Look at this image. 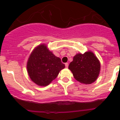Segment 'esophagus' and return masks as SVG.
Returning a JSON list of instances; mask_svg holds the SVG:
<instances>
[{
  "label": "esophagus",
  "mask_w": 120,
  "mask_h": 120,
  "mask_svg": "<svg viewBox=\"0 0 120 120\" xmlns=\"http://www.w3.org/2000/svg\"><path fill=\"white\" fill-rule=\"evenodd\" d=\"M65 67L68 68V63H65Z\"/></svg>",
  "instance_id": "1"
}]
</instances>
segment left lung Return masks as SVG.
<instances>
[{
	"mask_svg": "<svg viewBox=\"0 0 120 120\" xmlns=\"http://www.w3.org/2000/svg\"><path fill=\"white\" fill-rule=\"evenodd\" d=\"M68 68L76 80L84 84H91L97 80L100 71V64L92 52L75 55Z\"/></svg>",
	"mask_w": 120,
	"mask_h": 120,
	"instance_id": "8db88e82",
	"label": "left lung"
}]
</instances>
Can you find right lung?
Returning <instances> with one entry per match:
<instances>
[{
  "label": "right lung",
  "instance_id": "add662e5",
  "mask_svg": "<svg viewBox=\"0 0 120 120\" xmlns=\"http://www.w3.org/2000/svg\"><path fill=\"white\" fill-rule=\"evenodd\" d=\"M65 68L61 59L47 48L45 44L37 46L32 52L27 62L30 79L39 86L48 85Z\"/></svg>",
  "mask_w": 120,
  "mask_h": 120
}]
</instances>
